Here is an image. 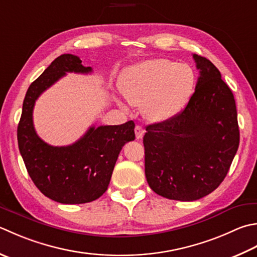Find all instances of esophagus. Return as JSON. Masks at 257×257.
Segmentation results:
<instances>
[{
    "label": "esophagus",
    "instance_id": "34e87169",
    "mask_svg": "<svg viewBox=\"0 0 257 257\" xmlns=\"http://www.w3.org/2000/svg\"><path fill=\"white\" fill-rule=\"evenodd\" d=\"M135 134H136V138L137 139L143 138V136L145 135V128L143 127V125L137 124L135 127Z\"/></svg>",
    "mask_w": 257,
    "mask_h": 257
}]
</instances>
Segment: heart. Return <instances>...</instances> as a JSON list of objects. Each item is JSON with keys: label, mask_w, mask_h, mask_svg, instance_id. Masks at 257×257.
I'll list each match as a JSON object with an SVG mask.
<instances>
[{"label": "heart", "mask_w": 257, "mask_h": 257, "mask_svg": "<svg viewBox=\"0 0 257 257\" xmlns=\"http://www.w3.org/2000/svg\"><path fill=\"white\" fill-rule=\"evenodd\" d=\"M195 73L187 64L152 59L130 67L121 91L132 104H142L150 121L162 122L177 115L194 91Z\"/></svg>", "instance_id": "b5f03b06"}]
</instances>
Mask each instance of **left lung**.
<instances>
[{
    "instance_id": "obj_1",
    "label": "left lung",
    "mask_w": 257,
    "mask_h": 257,
    "mask_svg": "<svg viewBox=\"0 0 257 257\" xmlns=\"http://www.w3.org/2000/svg\"><path fill=\"white\" fill-rule=\"evenodd\" d=\"M199 78L186 108L146 127L145 174L165 198L193 202L210 194L227 175L238 149L235 99L218 69L194 54Z\"/></svg>"
}]
</instances>
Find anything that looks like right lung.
I'll return each instance as SVG.
<instances>
[{
    "label": "right lung",
    "instance_id": "right-lung-1",
    "mask_svg": "<svg viewBox=\"0 0 257 257\" xmlns=\"http://www.w3.org/2000/svg\"><path fill=\"white\" fill-rule=\"evenodd\" d=\"M77 55L62 54L30 85L18 125L20 154L32 182L43 195L61 204H84L108 188L115 162L125 143L135 140L133 120L119 125L90 127L78 142L48 145L35 133L33 108L43 91L67 72L89 73Z\"/></svg>",
    "mask_w": 257,
    "mask_h": 257
}]
</instances>
